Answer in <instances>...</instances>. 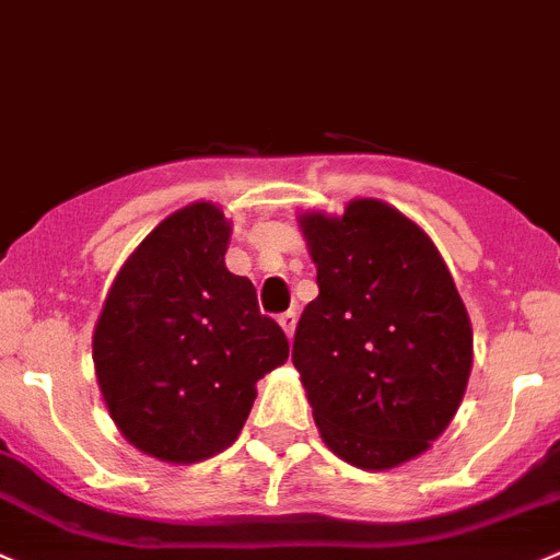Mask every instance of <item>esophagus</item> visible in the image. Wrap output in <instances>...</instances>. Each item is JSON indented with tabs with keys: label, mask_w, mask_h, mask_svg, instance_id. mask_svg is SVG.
Masks as SVG:
<instances>
[{
	"label": "esophagus",
	"mask_w": 560,
	"mask_h": 560,
	"mask_svg": "<svg viewBox=\"0 0 560 560\" xmlns=\"http://www.w3.org/2000/svg\"><path fill=\"white\" fill-rule=\"evenodd\" d=\"M279 325L284 328L287 339H292V334H295V312H284L279 317Z\"/></svg>",
	"instance_id": "obj_1"
}]
</instances>
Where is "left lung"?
I'll return each mask as SVG.
<instances>
[{"label":"left lung","mask_w":560,"mask_h":560,"mask_svg":"<svg viewBox=\"0 0 560 560\" xmlns=\"http://www.w3.org/2000/svg\"><path fill=\"white\" fill-rule=\"evenodd\" d=\"M319 295L292 345L325 446L361 470L430 452L459 410L474 328L441 252L383 199L298 215Z\"/></svg>","instance_id":"8db88e82"}]
</instances>
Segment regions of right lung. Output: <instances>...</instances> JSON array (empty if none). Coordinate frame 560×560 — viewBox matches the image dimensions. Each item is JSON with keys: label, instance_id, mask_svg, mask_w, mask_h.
<instances>
[{"label": "right lung", "instance_id": "1", "mask_svg": "<svg viewBox=\"0 0 560 560\" xmlns=\"http://www.w3.org/2000/svg\"><path fill=\"white\" fill-rule=\"evenodd\" d=\"M232 224L213 202L166 215L114 276L92 334L97 388L125 441L194 465L230 448L257 380L287 361L257 290L226 270Z\"/></svg>", "mask_w": 560, "mask_h": 560}]
</instances>
